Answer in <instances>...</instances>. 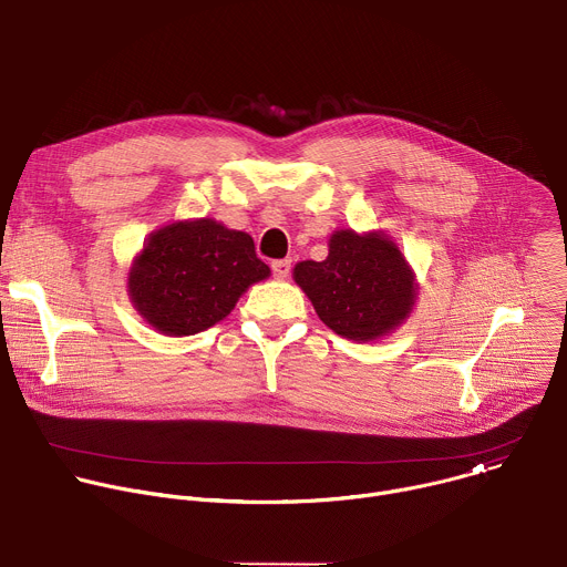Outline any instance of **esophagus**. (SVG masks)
Here are the masks:
<instances>
[{"instance_id": "esophagus-1", "label": "esophagus", "mask_w": 567, "mask_h": 567, "mask_svg": "<svg viewBox=\"0 0 567 567\" xmlns=\"http://www.w3.org/2000/svg\"><path fill=\"white\" fill-rule=\"evenodd\" d=\"M271 271H274V278L276 280H285L291 271V262L289 260H274L271 262Z\"/></svg>"}]
</instances>
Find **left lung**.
<instances>
[{"label":"left lung","mask_w":567,"mask_h":567,"mask_svg":"<svg viewBox=\"0 0 567 567\" xmlns=\"http://www.w3.org/2000/svg\"><path fill=\"white\" fill-rule=\"evenodd\" d=\"M293 280L318 318L350 341L388 337L409 318L417 298L413 269L381 230H334L328 258L298 262Z\"/></svg>","instance_id":"obj_1"}]
</instances>
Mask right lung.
Returning <instances> with one entry per match:
<instances>
[{"label":"right lung","instance_id":"add662e5","mask_svg":"<svg viewBox=\"0 0 567 567\" xmlns=\"http://www.w3.org/2000/svg\"><path fill=\"white\" fill-rule=\"evenodd\" d=\"M269 274L249 233L204 217L150 233L132 262L127 291L156 332L190 337L226 318L239 296Z\"/></svg>","mask_w":567,"mask_h":567}]
</instances>
